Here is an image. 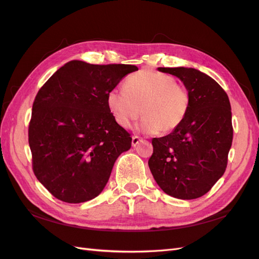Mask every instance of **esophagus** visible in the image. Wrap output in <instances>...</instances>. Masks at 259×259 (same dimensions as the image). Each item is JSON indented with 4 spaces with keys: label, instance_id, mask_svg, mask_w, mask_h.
<instances>
[{
    "label": "esophagus",
    "instance_id": "obj_1",
    "mask_svg": "<svg viewBox=\"0 0 259 259\" xmlns=\"http://www.w3.org/2000/svg\"><path fill=\"white\" fill-rule=\"evenodd\" d=\"M139 142H142V139H140L138 136H133V138H132V146L133 147H136L139 144Z\"/></svg>",
    "mask_w": 259,
    "mask_h": 259
}]
</instances>
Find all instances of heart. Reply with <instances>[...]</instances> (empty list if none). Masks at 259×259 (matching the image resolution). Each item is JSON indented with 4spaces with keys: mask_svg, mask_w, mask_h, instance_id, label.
<instances>
[{
    "mask_svg": "<svg viewBox=\"0 0 259 259\" xmlns=\"http://www.w3.org/2000/svg\"><path fill=\"white\" fill-rule=\"evenodd\" d=\"M107 106L122 127H132L143 111L140 130L146 134H155L159 131L168 134L185 121L190 95L173 76L142 70L126 77L124 89H113L107 94Z\"/></svg>",
    "mask_w": 259,
    "mask_h": 259,
    "instance_id": "b5f03b06",
    "label": "heart"
}]
</instances>
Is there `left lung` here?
<instances>
[{
  "label": "left lung",
  "mask_w": 259,
  "mask_h": 259,
  "mask_svg": "<svg viewBox=\"0 0 259 259\" xmlns=\"http://www.w3.org/2000/svg\"><path fill=\"white\" fill-rule=\"evenodd\" d=\"M177 76L190 95L185 121L170 134L152 139L148 164L156 184L182 200L204 195L227 167L233 128L230 101L214 79L194 68H158Z\"/></svg>",
  "instance_id": "1"
}]
</instances>
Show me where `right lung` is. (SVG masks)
I'll return each mask as SVG.
<instances>
[{"mask_svg": "<svg viewBox=\"0 0 259 259\" xmlns=\"http://www.w3.org/2000/svg\"><path fill=\"white\" fill-rule=\"evenodd\" d=\"M138 70L71 60L38 91L29 125L33 171L55 198L90 201L104 190L132 137L107 106V94Z\"/></svg>", "mask_w": 259, "mask_h": 259, "instance_id": "add662e5", "label": "right lung"}]
</instances>
